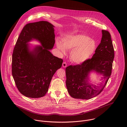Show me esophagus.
<instances>
[{
  "mask_svg": "<svg viewBox=\"0 0 127 127\" xmlns=\"http://www.w3.org/2000/svg\"><path fill=\"white\" fill-rule=\"evenodd\" d=\"M67 63H66V62H64L62 63V66H63V67H64V68H66V66H67Z\"/></svg>",
  "mask_w": 127,
  "mask_h": 127,
  "instance_id": "1",
  "label": "esophagus"
}]
</instances>
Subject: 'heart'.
I'll list each match as a JSON object with an SVG mask.
<instances>
[{"instance_id": "1", "label": "heart", "mask_w": 127, "mask_h": 127, "mask_svg": "<svg viewBox=\"0 0 127 127\" xmlns=\"http://www.w3.org/2000/svg\"><path fill=\"white\" fill-rule=\"evenodd\" d=\"M62 43L56 42L58 49L63 54L66 49L71 50V60L76 63H82L88 60L94 53L96 48L95 40L84 34H77L64 38Z\"/></svg>"}]
</instances>
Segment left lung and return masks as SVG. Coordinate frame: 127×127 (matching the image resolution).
Here are the masks:
<instances>
[{
  "label": "left lung",
  "instance_id": "8db88e82",
  "mask_svg": "<svg viewBox=\"0 0 127 127\" xmlns=\"http://www.w3.org/2000/svg\"><path fill=\"white\" fill-rule=\"evenodd\" d=\"M114 58V49L111 34L102 30L100 43L91 58L81 64L69 65L66 68V87L70 95L76 99H90L103 90L111 75ZM103 73L104 80L100 87L90 85L88 77L91 70Z\"/></svg>",
  "mask_w": 127,
  "mask_h": 127
}]
</instances>
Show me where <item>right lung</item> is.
<instances>
[{"instance_id":"add662e5","label":"right lung","mask_w":127,"mask_h":127,"mask_svg":"<svg viewBox=\"0 0 127 127\" xmlns=\"http://www.w3.org/2000/svg\"><path fill=\"white\" fill-rule=\"evenodd\" d=\"M54 26L47 21L29 23L23 28L14 46L12 58V74L19 91L32 98L43 97L52 78L62 66L63 60L49 50L55 44ZM32 38L42 47L30 52L27 43Z\"/></svg>"}]
</instances>
